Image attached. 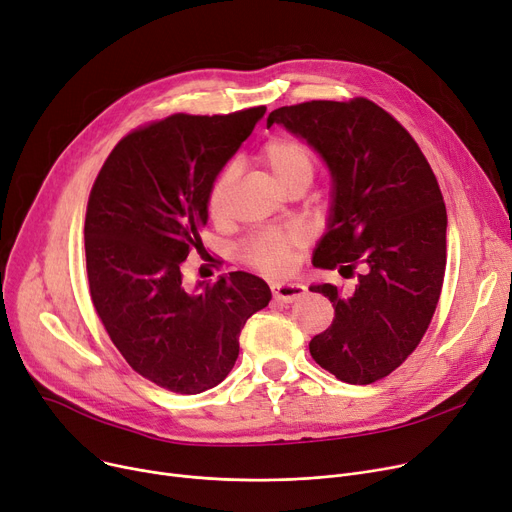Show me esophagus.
Returning <instances> with one entry per match:
<instances>
[{
  "mask_svg": "<svg viewBox=\"0 0 512 512\" xmlns=\"http://www.w3.org/2000/svg\"><path fill=\"white\" fill-rule=\"evenodd\" d=\"M305 290L307 288L303 284H299V282H276V284H272L274 299L280 301V303H292V301L301 299L303 294H305Z\"/></svg>",
  "mask_w": 512,
  "mask_h": 512,
  "instance_id": "obj_1",
  "label": "esophagus"
}]
</instances>
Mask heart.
Masks as SVG:
<instances>
[{"label":"heart","mask_w":512,"mask_h":512,"mask_svg":"<svg viewBox=\"0 0 512 512\" xmlns=\"http://www.w3.org/2000/svg\"><path fill=\"white\" fill-rule=\"evenodd\" d=\"M257 159L286 193L297 186L309 188L317 172V157L313 149L307 143L290 137H276L265 141L257 151ZM236 178V168L226 166L209 184L205 205L209 218L215 224H222L228 218V199ZM303 245L305 238L297 230H259L242 242L240 257L242 261L257 267V270L282 274L290 270L294 255H297L299 249H303Z\"/></svg>","instance_id":"b5f03b06"}]
</instances>
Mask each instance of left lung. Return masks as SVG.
Masks as SVG:
<instances>
[{
	"label": "left lung",
	"instance_id": "left-lung-1",
	"mask_svg": "<svg viewBox=\"0 0 512 512\" xmlns=\"http://www.w3.org/2000/svg\"><path fill=\"white\" fill-rule=\"evenodd\" d=\"M274 122L307 139L334 178L313 265L357 274L351 292L311 286L334 319L309 353L340 382L373 384L407 361L438 307L448 224L440 184L409 130L365 97L284 105Z\"/></svg>",
	"mask_w": 512,
	"mask_h": 512
}]
</instances>
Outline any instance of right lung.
I'll list each match as a JSON object with an SVG mask.
<instances>
[{
    "label": "right lung",
    "mask_w": 512,
    "mask_h": 512,
    "mask_svg": "<svg viewBox=\"0 0 512 512\" xmlns=\"http://www.w3.org/2000/svg\"><path fill=\"white\" fill-rule=\"evenodd\" d=\"M265 105L228 116L172 114L134 128L107 155L87 203L93 307L126 363L176 394L218 386L238 359L247 319L270 286L232 272L186 292L180 267L201 253L207 191Z\"/></svg>",
    "instance_id": "obj_1"
}]
</instances>
